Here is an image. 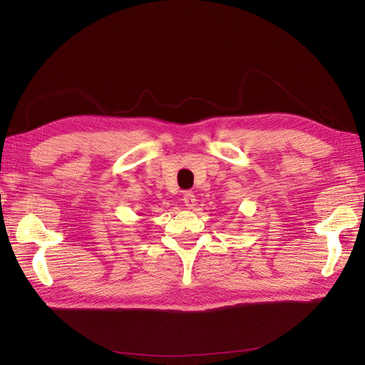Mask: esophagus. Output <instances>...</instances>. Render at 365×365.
Wrapping results in <instances>:
<instances>
[{"label": "esophagus", "instance_id": "obj_1", "mask_svg": "<svg viewBox=\"0 0 365 365\" xmlns=\"http://www.w3.org/2000/svg\"><path fill=\"white\" fill-rule=\"evenodd\" d=\"M182 201L187 208H193L196 205V196L192 192H185L182 196Z\"/></svg>", "mask_w": 365, "mask_h": 365}]
</instances>
